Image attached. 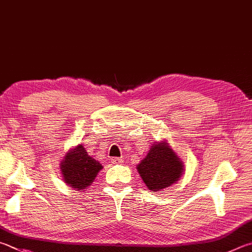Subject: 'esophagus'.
Instances as JSON below:
<instances>
[{"mask_svg": "<svg viewBox=\"0 0 252 252\" xmlns=\"http://www.w3.org/2000/svg\"><path fill=\"white\" fill-rule=\"evenodd\" d=\"M111 163H112V164H120V163H123V158H111Z\"/></svg>", "mask_w": 252, "mask_h": 252, "instance_id": "obj_1", "label": "esophagus"}]
</instances>
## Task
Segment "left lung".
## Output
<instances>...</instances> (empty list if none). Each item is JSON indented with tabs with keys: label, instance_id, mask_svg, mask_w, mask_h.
Segmentation results:
<instances>
[{
	"label": "left lung",
	"instance_id": "8db88e82",
	"mask_svg": "<svg viewBox=\"0 0 252 252\" xmlns=\"http://www.w3.org/2000/svg\"><path fill=\"white\" fill-rule=\"evenodd\" d=\"M142 181L152 191H162L180 180L184 164L174 152L167 140L154 142L149 153L136 165Z\"/></svg>",
	"mask_w": 252,
	"mask_h": 252
}]
</instances>
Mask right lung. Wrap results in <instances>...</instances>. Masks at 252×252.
<instances>
[{
    "label": "right lung",
    "mask_w": 252,
    "mask_h": 252,
    "mask_svg": "<svg viewBox=\"0 0 252 252\" xmlns=\"http://www.w3.org/2000/svg\"><path fill=\"white\" fill-rule=\"evenodd\" d=\"M63 182L75 190H85L89 187L103 166L90 157L82 144L71 148L59 164Z\"/></svg>",
    "instance_id": "add662e5"
}]
</instances>
